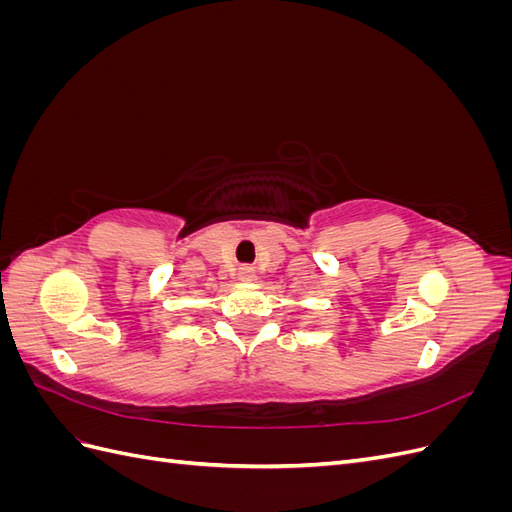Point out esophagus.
<instances>
[{"instance_id": "1", "label": "esophagus", "mask_w": 512, "mask_h": 512, "mask_svg": "<svg viewBox=\"0 0 512 512\" xmlns=\"http://www.w3.org/2000/svg\"><path fill=\"white\" fill-rule=\"evenodd\" d=\"M239 280L241 282H254L256 280V271L252 267H241L239 269Z\"/></svg>"}]
</instances>
